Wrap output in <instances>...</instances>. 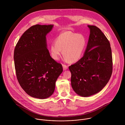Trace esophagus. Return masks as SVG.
I'll return each mask as SVG.
<instances>
[{
  "label": "esophagus",
  "mask_w": 125,
  "mask_h": 125,
  "mask_svg": "<svg viewBox=\"0 0 125 125\" xmlns=\"http://www.w3.org/2000/svg\"><path fill=\"white\" fill-rule=\"evenodd\" d=\"M62 67H63V70H65L66 69H68V66L65 65V64H63L62 65Z\"/></svg>",
  "instance_id": "34e87169"
}]
</instances>
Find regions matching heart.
Wrapping results in <instances>:
<instances>
[{"label":"heart","mask_w":125,"mask_h":125,"mask_svg":"<svg viewBox=\"0 0 125 125\" xmlns=\"http://www.w3.org/2000/svg\"><path fill=\"white\" fill-rule=\"evenodd\" d=\"M87 44V40L82 34H78L72 31H64L55 39L50 47L52 57L58 60L62 50V55L69 62L78 61L83 53Z\"/></svg>","instance_id":"b5f03b06"}]
</instances>
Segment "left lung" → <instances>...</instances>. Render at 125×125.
Segmentation results:
<instances>
[{
	"label": "left lung",
	"mask_w": 125,
	"mask_h": 125,
	"mask_svg": "<svg viewBox=\"0 0 125 125\" xmlns=\"http://www.w3.org/2000/svg\"><path fill=\"white\" fill-rule=\"evenodd\" d=\"M88 26L90 35L84 55L69 67L72 88L82 97H89L100 92L107 84L113 71L109 40L97 26Z\"/></svg>",
	"instance_id": "1"
}]
</instances>
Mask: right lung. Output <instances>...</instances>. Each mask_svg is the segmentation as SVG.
Masks as SVG:
<instances>
[{
  "instance_id": "right-lung-1",
  "label": "right lung",
  "mask_w": 125,
  "mask_h": 125,
  "mask_svg": "<svg viewBox=\"0 0 125 125\" xmlns=\"http://www.w3.org/2000/svg\"><path fill=\"white\" fill-rule=\"evenodd\" d=\"M53 25L36 24L28 29L14 49V61L18 82L29 96L39 99L50 97L62 65L52 59L47 48L46 36Z\"/></svg>"
}]
</instances>
